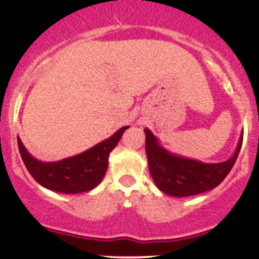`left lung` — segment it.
Listing matches in <instances>:
<instances>
[{"instance_id": "8db88e82", "label": "left lung", "mask_w": 259, "mask_h": 259, "mask_svg": "<svg viewBox=\"0 0 259 259\" xmlns=\"http://www.w3.org/2000/svg\"><path fill=\"white\" fill-rule=\"evenodd\" d=\"M146 154L151 177L162 192L174 197H187L214 189L227 178L241 150V134L236 150L228 160L203 163L169 152L150 129H145Z\"/></svg>"}]
</instances>
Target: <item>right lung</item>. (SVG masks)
Returning <instances> with one entry per match:
<instances>
[{
	"label": "right lung",
	"mask_w": 259,
	"mask_h": 259,
	"mask_svg": "<svg viewBox=\"0 0 259 259\" xmlns=\"http://www.w3.org/2000/svg\"><path fill=\"white\" fill-rule=\"evenodd\" d=\"M129 129L123 126L111 138L101 141L82 153L57 162H41L28 152L18 136V147L31 177L46 189L62 194H80L95 189L105 177L108 157L121 135Z\"/></svg>",
	"instance_id": "obj_1"
}]
</instances>
